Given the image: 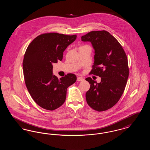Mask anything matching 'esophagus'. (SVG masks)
Listing matches in <instances>:
<instances>
[{"instance_id": "34e87169", "label": "esophagus", "mask_w": 150, "mask_h": 150, "mask_svg": "<svg viewBox=\"0 0 150 150\" xmlns=\"http://www.w3.org/2000/svg\"><path fill=\"white\" fill-rule=\"evenodd\" d=\"M84 80V79L82 77H78L77 78V81H83Z\"/></svg>"}]
</instances>
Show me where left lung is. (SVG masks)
I'll return each mask as SVG.
<instances>
[{
  "instance_id": "left-lung-1",
  "label": "left lung",
  "mask_w": 150,
  "mask_h": 150,
  "mask_svg": "<svg viewBox=\"0 0 150 150\" xmlns=\"http://www.w3.org/2000/svg\"><path fill=\"white\" fill-rule=\"evenodd\" d=\"M81 41L91 42L94 49V64L90 74L101 78L97 83L86 80L90 89L86 100L93 110L103 111L113 107L124 91L129 76L127 55L120 44L106 31H93L82 36Z\"/></svg>"
}]
</instances>
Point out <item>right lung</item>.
I'll return each mask as SVG.
<instances>
[{
    "label": "right lung",
    "mask_w": 150,
    "mask_h": 150,
    "mask_svg": "<svg viewBox=\"0 0 150 150\" xmlns=\"http://www.w3.org/2000/svg\"><path fill=\"white\" fill-rule=\"evenodd\" d=\"M76 39V35L43 34L26 50L22 64L25 84L33 99L44 109L52 111L61 106L67 88L76 81L73 74L59 79L53 74V64L62 59L64 52Z\"/></svg>",
    "instance_id": "obj_1"
}]
</instances>
